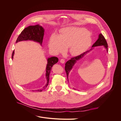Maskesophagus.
<instances>
[{
	"label": "esophagus",
	"instance_id": "esophagus-1",
	"mask_svg": "<svg viewBox=\"0 0 121 121\" xmlns=\"http://www.w3.org/2000/svg\"><path fill=\"white\" fill-rule=\"evenodd\" d=\"M60 63H62V64H64V63L65 62V59H60Z\"/></svg>",
	"mask_w": 121,
	"mask_h": 121
}]
</instances>
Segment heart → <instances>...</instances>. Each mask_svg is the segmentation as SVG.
I'll use <instances>...</instances> for the list:
<instances>
[{
    "label": "heart",
    "mask_w": 121,
    "mask_h": 121,
    "mask_svg": "<svg viewBox=\"0 0 121 121\" xmlns=\"http://www.w3.org/2000/svg\"><path fill=\"white\" fill-rule=\"evenodd\" d=\"M92 36L90 32L82 27L69 26L62 29L59 35H51L48 43L49 48L56 53L64 51L68 48L72 56H78L90 46Z\"/></svg>",
    "instance_id": "obj_1"
}]
</instances>
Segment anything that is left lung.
<instances>
[{
    "instance_id": "1",
    "label": "left lung",
    "mask_w": 121,
    "mask_h": 121,
    "mask_svg": "<svg viewBox=\"0 0 121 121\" xmlns=\"http://www.w3.org/2000/svg\"><path fill=\"white\" fill-rule=\"evenodd\" d=\"M100 46H104V48L106 49V50L108 52V44H107V42L104 37L102 35L101 33L99 34V35L98 38L97 40L93 45L92 48L90 50L87 51L82 53V54L79 55V56H77L71 58L70 60L68 61L66 63H65V72H66V73L67 75V78H68V82H69L68 77H69V73L71 70L73 68V67L74 66V65L76 64L77 61L80 60L81 58H83L84 56H85L87 53H88L91 50H92L95 47Z\"/></svg>"
}]
</instances>
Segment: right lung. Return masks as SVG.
Listing matches in <instances>:
<instances>
[{"label": "right lung", "instance_id": "1", "mask_svg": "<svg viewBox=\"0 0 121 121\" xmlns=\"http://www.w3.org/2000/svg\"><path fill=\"white\" fill-rule=\"evenodd\" d=\"M44 34V29L39 25L35 26H30L25 28L18 36L16 43L19 41L24 40H32L33 41L39 43L41 46L43 39V36ZM14 54V51H13L12 54V59L13 58ZM58 61V58L56 57L53 56L49 57L47 59V64L46 68V79L47 82L45 86H44L41 89L37 90L39 92H41L43 90L46 89L49 84V75L51 71L53 65L57 63ZM34 91V90H33Z\"/></svg>", "mask_w": 121, "mask_h": 121}]
</instances>
